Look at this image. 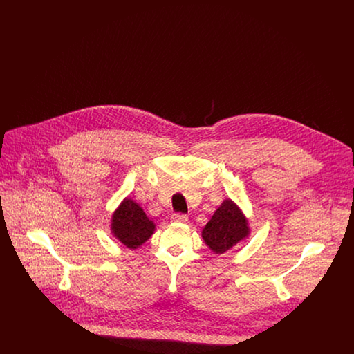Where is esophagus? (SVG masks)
I'll use <instances>...</instances> for the list:
<instances>
[{
	"mask_svg": "<svg viewBox=\"0 0 354 354\" xmlns=\"http://www.w3.org/2000/svg\"><path fill=\"white\" fill-rule=\"evenodd\" d=\"M172 220L178 221V223H187L188 221V216L185 214H174L172 215Z\"/></svg>",
	"mask_w": 354,
	"mask_h": 354,
	"instance_id": "esophagus-1",
	"label": "esophagus"
}]
</instances>
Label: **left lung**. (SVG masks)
Returning a JSON list of instances; mask_svg holds the SVG:
<instances>
[{"mask_svg": "<svg viewBox=\"0 0 354 354\" xmlns=\"http://www.w3.org/2000/svg\"><path fill=\"white\" fill-rule=\"evenodd\" d=\"M250 234L248 223L240 208L231 199L221 203L207 223L202 236L215 253H224Z\"/></svg>", "mask_w": 354, "mask_h": 354, "instance_id": "1", "label": "left lung"}]
</instances>
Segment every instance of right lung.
Returning a JSON list of instances; mask_svg holds the SVG:
<instances>
[{"mask_svg": "<svg viewBox=\"0 0 354 354\" xmlns=\"http://www.w3.org/2000/svg\"><path fill=\"white\" fill-rule=\"evenodd\" d=\"M155 224L145 211L131 199L126 198L120 203L111 219V232L127 248L140 247L153 234Z\"/></svg>", "mask_w": 354, "mask_h": 354, "instance_id": "obj_1", "label": "right lung"}]
</instances>
